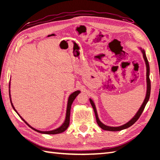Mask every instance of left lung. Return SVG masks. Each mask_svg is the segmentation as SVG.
Listing matches in <instances>:
<instances>
[{
    "instance_id": "8db88e82",
    "label": "left lung",
    "mask_w": 160,
    "mask_h": 160,
    "mask_svg": "<svg viewBox=\"0 0 160 160\" xmlns=\"http://www.w3.org/2000/svg\"><path fill=\"white\" fill-rule=\"evenodd\" d=\"M140 49L141 50L142 54H143V58H144V61H145L146 66H147V94H146L145 99H144V100L143 102V103H142L141 107L140 108V109H139L138 111L137 112V113L135 114V116L132 118L130 121H128L127 123H126V124L122 125V126H120V127H109V126L105 125V124H104L102 123V122H100V120H99V118H98V115L96 105H95L93 101L90 98V99H89L90 103H91V106H92V107L93 108L95 115H96V118L97 123H98V126H99V127L101 128H102L103 130L109 131H119L123 130V129H125V128H127L128 127H130L131 126H132V124H133L135 122L138 120L139 118L140 117L141 114L142 113V112H143V111L144 109L146 104H147V102H148V101L149 100V98H150V93H151V80H150V78H149V73H150V67H149V64H148V62L147 56H146L145 51L144 49H142V48H140Z\"/></svg>"
}]
</instances>
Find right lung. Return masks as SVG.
<instances>
[{
    "mask_svg": "<svg viewBox=\"0 0 160 160\" xmlns=\"http://www.w3.org/2000/svg\"><path fill=\"white\" fill-rule=\"evenodd\" d=\"M9 88L10 87V83H9ZM9 98H10V102H11V104H12V106L13 108V110H14L17 113H18V112L16 111V110L15 109L14 107H13V105L12 102V100H11V96H10V89L9 90ZM80 93V91H76L75 92L71 93L69 98H68V102H67V112H66V118H65V120H64V123L60 126V127L59 128H58L56 129H55V130H52V131H38L37 130V129L34 128L32 127L31 126H30L28 122H27L26 121H25V120L22 118L20 117V115H19V116L20 117V118L22 119V120L25 122V123L28 124L29 127H31L32 129H33V130L38 132H40V133H44V134H58V133H61V132H64V131L67 130V128H68V127H69V121H70V111H71V104H72L73 100H75V98H76V96H78V94H79ZM18 115H19L18 113Z\"/></svg>",
    "mask_w": 160,
    "mask_h": 160,
    "instance_id": "obj_1",
    "label": "right lung"
}]
</instances>
